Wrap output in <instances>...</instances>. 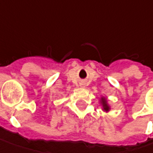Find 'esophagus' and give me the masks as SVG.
<instances>
[{"instance_id":"34e87169","label":"esophagus","mask_w":153,"mask_h":153,"mask_svg":"<svg viewBox=\"0 0 153 153\" xmlns=\"http://www.w3.org/2000/svg\"><path fill=\"white\" fill-rule=\"evenodd\" d=\"M80 86H81L82 88H84V87H85V82H80Z\"/></svg>"}]
</instances>
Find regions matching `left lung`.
<instances>
[{"label":"left lung","instance_id":"left-lung-1","mask_svg":"<svg viewBox=\"0 0 153 153\" xmlns=\"http://www.w3.org/2000/svg\"><path fill=\"white\" fill-rule=\"evenodd\" d=\"M100 103H101V105H102V106H103V111H108L109 110H110V106H109L108 104H107L106 99H105V97H101Z\"/></svg>","mask_w":153,"mask_h":153}]
</instances>
